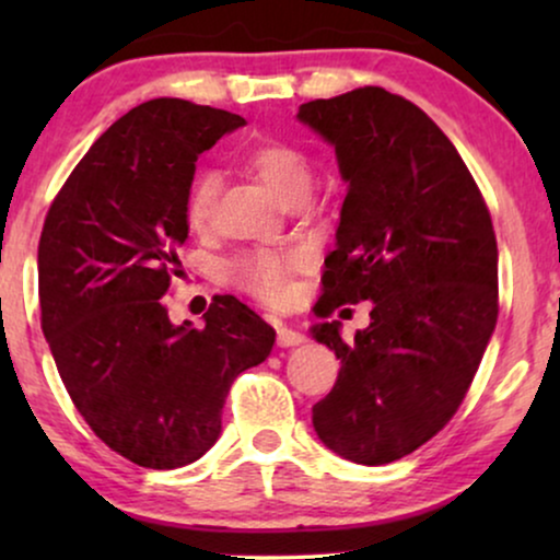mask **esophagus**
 Wrapping results in <instances>:
<instances>
[{"label": "esophagus", "instance_id": "34e87169", "mask_svg": "<svg viewBox=\"0 0 560 560\" xmlns=\"http://www.w3.org/2000/svg\"><path fill=\"white\" fill-rule=\"evenodd\" d=\"M305 341V336L301 331H295V328L290 326H278V343L280 347H301V343Z\"/></svg>", "mask_w": 560, "mask_h": 560}]
</instances>
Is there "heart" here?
Returning a JSON list of instances; mask_svg holds the SVG:
<instances>
[{"mask_svg":"<svg viewBox=\"0 0 560 560\" xmlns=\"http://www.w3.org/2000/svg\"><path fill=\"white\" fill-rule=\"evenodd\" d=\"M247 163L267 190L282 201L290 190L308 188L311 171L305 158L285 142H262L247 155ZM213 203H217V178L211 173L196 175L186 196V221L194 232H203L211 224ZM298 267V257L257 252L232 262L229 272L236 285L262 298L267 303H282L290 293V272Z\"/></svg>","mask_w":560,"mask_h":560,"instance_id":"1","label":"heart"}]
</instances>
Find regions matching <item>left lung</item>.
Returning a JSON list of instances; mask_svg holds the SVG:
<instances>
[{"instance_id": "8db88e82", "label": "left lung", "mask_w": 560, "mask_h": 560, "mask_svg": "<svg viewBox=\"0 0 560 560\" xmlns=\"http://www.w3.org/2000/svg\"><path fill=\"white\" fill-rule=\"evenodd\" d=\"M298 119L336 150L347 183L326 313L372 301L351 343L339 320L311 328L341 359L313 428L349 462L389 464L454 418L492 339V219L462 155L408 98L364 86L301 104Z\"/></svg>"}]
</instances>
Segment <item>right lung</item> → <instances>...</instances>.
<instances>
[{"mask_svg":"<svg viewBox=\"0 0 560 560\" xmlns=\"http://www.w3.org/2000/svg\"><path fill=\"white\" fill-rule=\"evenodd\" d=\"M240 114L150 98L114 121L52 201L37 247L40 320L58 374L112 451L148 469L201 458L221 433L232 382L262 364L275 328L234 295L203 328L171 324L196 160Z\"/></svg>","mask_w":560,"mask_h":560,"instance_id":"obj_1","label":"right lung"}]
</instances>
